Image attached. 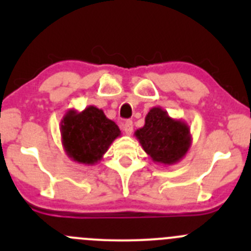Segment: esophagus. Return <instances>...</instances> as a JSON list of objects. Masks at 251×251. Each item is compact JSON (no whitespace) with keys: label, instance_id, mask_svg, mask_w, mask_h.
I'll use <instances>...</instances> for the list:
<instances>
[{"label":"esophagus","instance_id":"34e87169","mask_svg":"<svg viewBox=\"0 0 251 251\" xmlns=\"http://www.w3.org/2000/svg\"><path fill=\"white\" fill-rule=\"evenodd\" d=\"M123 130L125 131V133L127 136H130L131 133H132V131H133V124H132V121H126L125 124H124V126H123Z\"/></svg>","mask_w":251,"mask_h":251}]
</instances>
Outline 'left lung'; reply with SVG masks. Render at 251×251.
Here are the masks:
<instances>
[{
    "instance_id": "left-lung-1",
    "label": "left lung",
    "mask_w": 251,
    "mask_h": 251,
    "mask_svg": "<svg viewBox=\"0 0 251 251\" xmlns=\"http://www.w3.org/2000/svg\"><path fill=\"white\" fill-rule=\"evenodd\" d=\"M135 136L151 160L163 165H174L182 160L192 144L188 124L173 119L160 107L148 111L144 126L135 131Z\"/></svg>"
}]
</instances>
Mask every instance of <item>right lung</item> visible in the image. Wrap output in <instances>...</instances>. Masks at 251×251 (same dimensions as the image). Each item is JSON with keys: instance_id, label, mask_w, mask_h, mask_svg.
<instances>
[{"instance_id": "1", "label": "right lung", "mask_w": 251, "mask_h": 251, "mask_svg": "<svg viewBox=\"0 0 251 251\" xmlns=\"http://www.w3.org/2000/svg\"><path fill=\"white\" fill-rule=\"evenodd\" d=\"M60 135L65 153L72 160L95 165L102 160L121 131L102 109L88 105L82 111L69 109L65 113L60 121Z\"/></svg>"}]
</instances>
